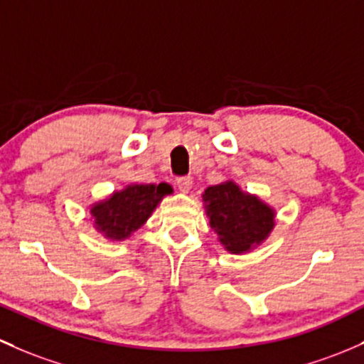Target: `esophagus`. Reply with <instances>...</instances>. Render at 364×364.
I'll return each instance as SVG.
<instances>
[{
    "label": "esophagus",
    "mask_w": 364,
    "mask_h": 364,
    "mask_svg": "<svg viewBox=\"0 0 364 364\" xmlns=\"http://www.w3.org/2000/svg\"><path fill=\"white\" fill-rule=\"evenodd\" d=\"M176 185H178V188L181 190V192H190V188H192L193 185L192 176H181V178L176 179Z\"/></svg>",
    "instance_id": "1"
}]
</instances>
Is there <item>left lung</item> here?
<instances>
[{
  "mask_svg": "<svg viewBox=\"0 0 364 364\" xmlns=\"http://www.w3.org/2000/svg\"><path fill=\"white\" fill-rule=\"evenodd\" d=\"M204 202L211 228L220 242L235 255L263 242L274 228L272 209L258 197L240 192L232 181L209 186Z\"/></svg>",
  "mask_w": 364,
  "mask_h": 364,
  "instance_id": "8db88e82",
  "label": "left lung"
}]
</instances>
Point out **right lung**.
I'll use <instances>...</instances> for the list:
<instances>
[{
  "label": "right lung",
  "instance_id": "obj_1",
  "mask_svg": "<svg viewBox=\"0 0 364 364\" xmlns=\"http://www.w3.org/2000/svg\"><path fill=\"white\" fill-rule=\"evenodd\" d=\"M169 185H131L122 192H114L106 200L97 202L90 209L95 228L108 239L124 240L134 230L144 225L159 205L164 195L171 193Z\"/></svg>",
  "mask_w": 364,
  "mask_h": 364
}]
</instances>
